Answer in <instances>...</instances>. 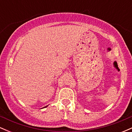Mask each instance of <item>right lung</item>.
Segmentation results:
<instances>
[{"instance_id": "1", "label": "right lung", "mask_w": 132, "mask_h": 132, "mask_svg": "<svg viewBox=\"0 0 132 132\" xmlns=\"http://www.w3.org/2000/svg\"><path fill=\"white\" fill-rule=\"evenodd\" d=\"M47 106H48V105H47ZM47 106H45V107H43V108H45V107H47Z\"/></svg>"}]
</instances>
